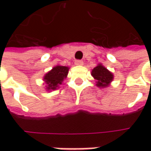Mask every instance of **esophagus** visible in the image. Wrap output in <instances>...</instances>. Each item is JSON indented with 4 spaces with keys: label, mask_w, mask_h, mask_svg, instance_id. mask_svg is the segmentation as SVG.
<instances>
[{
    "label": "esophagus",
    "mask_w": 151,
    "mask_h": 151,
    "mask_svg": "<svg viewBox=\"0 0 151 151\" xmlns=\"http://www.w3.org/2000/svg\"><path fill=\"white\" fill-rule=\"evenodd\" d=\"M75 64H76V65H83V61L79 60H76Z\"/></svg>",
    "instance_id": "34e87169"
}]
</instances>
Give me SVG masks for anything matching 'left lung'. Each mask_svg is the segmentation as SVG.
Segmentation results:
<instances>
[{
	"mask_svg": "<svg viewBox=\"0 0 151 151\" xmlns=\"http://www.w3.org/2000/svg\"><path fill=\"white\" fill-rule=\"evenodd\" d=\"M91 74L96 81V86L99 88H106L110 86L113 81V73L109 71L101 64H98L95 68H93Z\"/></svg>",
	"mask_w": 151,
	"mask_h": 151,
	"instance_id": "1",
	"label": "left lung"
}]
</instances>
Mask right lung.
<instances>
[{
	"mask_svg": "<svg viewBox=\"0 0 151 151\" xmlns=\"http://www.w3.org/2000/svg\"><path fill=\"white\" fill-rule=\"evenodd\" d=\"M69 67L57 65L48 73L44 75V83L46 84V91H55L59 88L60 85L62 84L63 81L67 77L69 73Z\"/></svg>",
	"mask_w": 151,
	"mask_h": 151,
	"instance_id": "add662e5",
	"label": "right lung"
}]
</instances>
